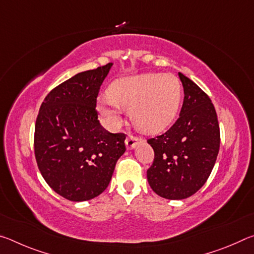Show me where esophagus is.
Segmentation results:
<instances>
[{
	"mask_svg": "<svg viewBox=\"0 0 254 254\" xmlns=\"http://www.w3.org/2000/svg\"><path fill=\"white\" fill-rule=\"evenodd\" d=\"M140 141H141L140 137L133 136V135H128V136L127 137V139H126V145H127V148L128 150L133 149L137 143L140 142Z\"/></svg>",
	"mask_w": 254,
	"mask_h": 254,
	"instance_id": "esophagus-1",
	"label": "esophagus"
}]
</instances>
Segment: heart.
Listing matches in <instances>:
<instances>
[{
	"label": "heart",
	"mask_w": 254,
	"mask_h": 254,
	"mask_svg": "<svg viewBox=\"0 0 254 254\" xmlns=\"http://www.w3.org/2000/svg\"><path fill=\"white\" fill-rule=\"evenodd\" d=\"M109 97L98 101L102 114L118 123L122 109H130V118L137 130L158 133L168 127L177 115L183 88L177 76L148 72L124 77L111 84Z\"/></svg>",
	"instance_id": "b5f03b06"
}]
</instances>
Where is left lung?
<instances>
[{
  "label": "left lung",
  "mask_w": 254,
  "mask_h": 254,
  "mask_svg": "<svg viewBox=\"0 0 254 254\" xmlns=\"http://www.w3.org/2000/svg\"><path fill=\"white\" fill-rule=\"evenodd\" d=\"M184 103L177 121L168 131L148 140L154 159L147 171L157 195L184 199L194 195L208 179L220 150V126L207 94L178 72Z\"/></svg>",
  "instance_id": "1"
}]
</instances>
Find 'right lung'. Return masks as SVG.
Here are the masks:
<instances>
[{"label": "right lung", "mask_w": 254, "mask_h": 254, "mask_svg": "<svg viewBox=\"0 0 254 254\" xmlns=\"http://www.w3.org/2000/svg\"><path fill=\"white\" fill-rule=\"evenodd\" d=\"M113 64L75 75L55 87L40 106L34 128V156L50 188L72 201L105 190L126 152V134L101 126L96 100Z\"/></svg>", "instance_id": "obj_1"}]
</instances>
